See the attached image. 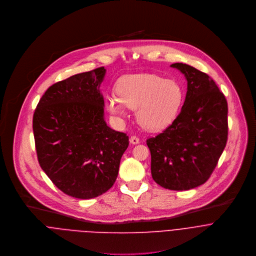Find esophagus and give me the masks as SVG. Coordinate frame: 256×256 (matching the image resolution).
<instances>
[{
	"label": "esophagus",
	"instance_id": "esophagus-1",
	"mask_svg": "<svg viewBox=\"0 0 256 256\" xmlns=\"http://www.w3.org/2000/svg\"><path fill=\"white\" fill-rule=\"evenodd\" d=\"M130 143L135 145V144H138L139 143V138L136 137V136H131L130 137Z\"/></svg>",
	"mask_w": 256,
	"mask_h": 256
}]
</instances>
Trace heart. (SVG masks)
Wrapping results in <instances>:
<instances>
[{
    "mask_svg": "<svg viewBox=\"0 0 256 256\" xmlns=\"http://www.w3.org/2000/svg\"><path fill=\"white\" fill-rule=\"evenodd\" d=\"M115 94L106 96L108 111L117 118L127 114V107L136 110L139 124L148 131H160L178 117L184 102L182 86L152 74H134L122 76Z\"/></svg>",
    "mask_w": 256,
    "mask_h": 256,
    "instance_id": "heart-1",
    "label": "heart"
}]
</instances>
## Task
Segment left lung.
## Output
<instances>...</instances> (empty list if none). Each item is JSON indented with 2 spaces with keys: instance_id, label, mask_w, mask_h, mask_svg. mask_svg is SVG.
I'll return each mask as SVG.
<instances>
[{
  "instance_id": "left-lung-1",
  "label": "left lung",
  "mask_w": 256,
  "mask_h": 256,
  "mask_svg": "<svg viewBox=\"0 0 256 256\" xmlns=\"http://www.w3.org/2000/svg\"><path fill=\"white\" fill-rule=\"evenodd\" d=\"M170 66L188 82L184 103L172 124L146 143L154 182L186 190L205 184L218 164L227 143L228 105L207 74L186 64Z\"/></svg>"
}]
</instances>
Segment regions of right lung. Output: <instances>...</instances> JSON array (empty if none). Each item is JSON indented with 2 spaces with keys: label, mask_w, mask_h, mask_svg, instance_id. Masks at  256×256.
<instances>
[{
  "label": "right lung",
  "mask_w": 256,
  "mask_h": 256,
  "mask_svg": "<svg viewBox=\"0 0 256 256\" xmlns=\"http://www.w3.org/2000/svg\"><path fill=\"white\" fill-rule=\"evenodd\" d=\"M105 68L74 74L47 88L33 116L39 164L64 194L88 200L114 184L129 145L104 118L100 86Z\"/></svg>",
  "instance_id": "add662e5"
}]
</instances>
